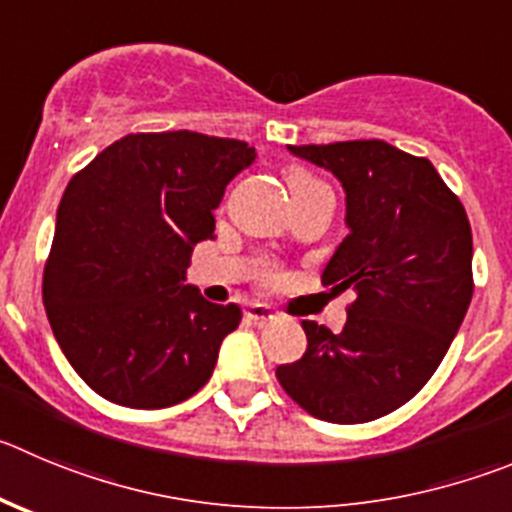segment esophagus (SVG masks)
Wrapping results in <instances>:
<instances>
[{
  "mask_svg": "<svg viewBox=\"0 0 512 512\" xmlns=\"http://www.w3.org/2000/svg\"><path fill=\"white\" fill-rule=\"evenodd\" d=\"M245 318L250 323H255V326H265V323H270L272 318H275V313H272L267 305H260V303H252L245 308Z\"/></svg>",
  "mask_w": 512,
  "mask_h": 512,
  "instance_id": "esophagus-1",
  "label": "esophagus"
}]
</instances>
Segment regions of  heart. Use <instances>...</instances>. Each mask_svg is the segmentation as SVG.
<instances>
[{
  "label": "heart",
  "mask_w": 512,
  "mask_h": 512,
  "mask_svg": "<svg viewBox=\"0 0 512 512\" xmlns=\"http://www.w3.org/2000/svg\"><path fill=\"white\" fill-rule=\"evenodd\" d=\"M285 184H288L290 197H293L295 207L303 202H308V199L318 197V194H328V186L323 184V181L318 179L315 174L300 169V166H290V169H285ZM278 280H280V275L272 270V267H265V270L260 272V283L272 285V283H278Z\"/></svg>",
  "instance_id": "1"
}]
</instances>
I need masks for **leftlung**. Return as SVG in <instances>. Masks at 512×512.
Instances as JSON below:
<instances>
[{
    "label": "left lung",
    "mask_w": 512,
    "mask_h": 512,
    "mask_svg": "<svg viewBox=\"0 0 512 512\" xmlns=\"http://www.w3.org/2000/svg\"><path fill=\"white\" fill-rule=\"evenodd\" d=\"M288 148L346 189L351 232L321 283L356 300L341 333L303 321L308 348L275 376L323 422H374L419 394L460 331L475 290L470 219L429 159L379 138Z\"/></svg>",
    "instance_id": "1"
}]
</instances>
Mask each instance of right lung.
<instances>
[{"label": "right lung", "mask_w": 512, "mask_h": 512, "mask_svg": "<svg viewBox=\"0 0 512 512\" xmlns=\"http://www.w3.org/2000/svg\"><path fill=\"white\" fill-rule=\"evenodd\" d=\"M255 161L237 138L128 133L70 179L57 209L42 300L80 379L131 409H164L212 376L234 303L184 285L191 247L214 232L229 181Z\"/></svg>", "instance_id": "add662e5"}]
</instances>
